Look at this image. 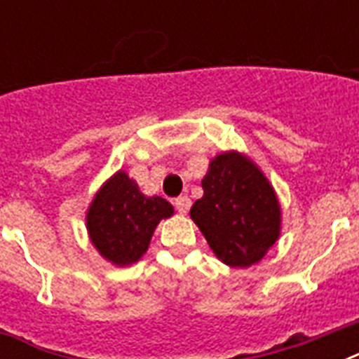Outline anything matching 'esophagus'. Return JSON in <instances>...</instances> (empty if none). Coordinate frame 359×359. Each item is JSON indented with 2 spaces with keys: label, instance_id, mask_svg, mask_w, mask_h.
Segmentation results:
<instances>
[{
  "label": "esophagus",
  "instance_id": "esophagus-1",
  "mask_svg": "<svg viewBox=\"0 0 359 359\" xmlns=\"http://www.w3.org/2000/svg\"><path fill=\"white\" fill-rule=\"evenodd\" d=\"M190 207H191V201L188 196H180L175 199V208L179 210V214H186L188 210H190Z\"/></svg>",
  "mask_w": 359,
  "mask_h": 359
}]
</instances>
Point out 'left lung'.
<instances>
[{
	"mask_svg": "<svg viewBox=\"0 0 359 359\" xmlns=\"http://www.w3.org/2000/svg\"><path fill=\"white\" fill-rule=\"evenodd\" d=\"M201 186L205 194L190 216L218 259L238 268L261 261L278 240L281 224L266 177L238 152H224L210 162Z\"/></svg>",
	"mask_w": 359,
	"mask_h": 359,
	"instance_id": "1",
	"label": "left lung"
}]
</instances>
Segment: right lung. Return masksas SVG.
I'll return each mask as SVG.
<instances>
[{
    "mask_svg": "<svg viewBox=\"0 0 359 359\" xmlns=\"http://www.w3.org/2000/svg\"><path fill=\"white\" fill-rule=\"evenodd\" d=\"M173 207L162 197H145L124 171L100 188L87 212V231L100 255L114 264H132L149 248L160 219Z\"/></svg>",
    "mask_w": 359,
    "mask_h": 359,
    "instance_id": "1",
    "label": "right lung"
}]
</instances>
